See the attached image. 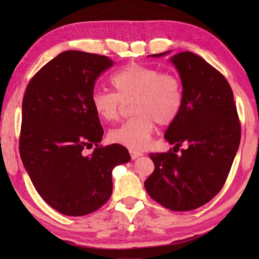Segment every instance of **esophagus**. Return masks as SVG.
I'll list each match as a JSON object with an SVG mask.
<instances>
[{
    "mask_svg": "<svg viewBox=\"0 0 259 259\" xmlns=\"http://www.w3.org/2000/svg\"><path fill=\"white\" fill-rule=\"evenodd\" d=\"M142 155H143V153H140V152H137V151H130V156H131V159H133V160L137 159V157L142 156Z\"/></svg>",
    "mask_w": 259,
    "mask_h": 259,
    "instance_id": "1",
    "label": "esophagus"
}]
</instances>
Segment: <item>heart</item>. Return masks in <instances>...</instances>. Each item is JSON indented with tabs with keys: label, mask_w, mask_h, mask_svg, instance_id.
Masks as SVG:
<instances>
[{
	"label": "heart",
	"mask_w": 259,
	"mask_h": 259,
	"mask_svg": "<svg viewBox=\"0 0 259 259\" xmlns=\"http://www.w3.org/2000/svg\"><path fill=\"white\" fill-rule=\"evenodd\" d=\"M115 93L95 90L91 94V106L99 119L117 121L123 104L130 103L135 117L109 131L112 143L129 150L145 148L152 137L156 123L161 126L172 124L181 115L184 103L182 81L171 72L139 63H130L111 78Z\"/></svg>",
	"instance_id": "heart-1"
}]
</instances>
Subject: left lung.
Segmentation results:
<instances>
[{
  "label": "left lung",
  "instance_id": "8db88e82",
  "mask_svg": "<svg viewBox=\"0 0 259 259\" xmlns=\"http://www.w3.org/2000/svg\"><path fill=\"white\" fill-rule=\"evenodd\" d=\"M170 60L181 75L183 109L164 135L174 151L150 154L155 168L145 188L164 208L190 211L224 186L240 145L241 124L233 91L221 72L190 51ZM184 143L187 147L177 155Z\"/></svg>",
  "mask_w": 259,
  "mask_h": 259
}]
</instances>
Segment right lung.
<instances>
[{"mask_svg": "<svg viewBox=\"0 0 259 259\" xmlns=\"http://www.w3.org/2000/svg\"><path fill=\"white\" fill-rule=\"evenodd\" d=\"M113 64L106 56L64 51L26 88L21 161L41 198L66 216H84L106 203L113 168L130 160L124 146L99 145L104 130L91 106L96 80Z\"/></svg>", "mask_w": 259, "mask_h": 259, "instance_id": "right-lung-1", "label": "right lung"}]
</instances>
